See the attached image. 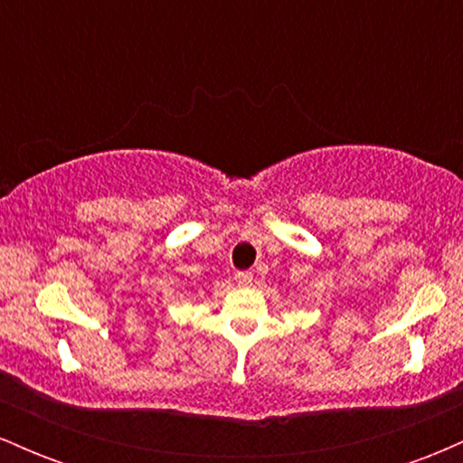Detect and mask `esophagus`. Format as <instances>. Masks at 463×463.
I'll return each mask as SVG.
<instances>
[{"instance_id":"1","label":"esophagus","mask_w":463,"mask_h":463,"mask_svg":"<svg viewBox=\"0 0 463 463\" xmlns=\"http://www.w3.org/2000/svg\"><path fill=\"white\" fill-rule=\"evenodd\" d=\"M235 280H237L239 287H250V285H252V274H250V272H237Z\"/></svg>"}]
</instances>
